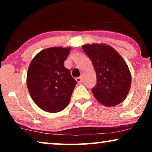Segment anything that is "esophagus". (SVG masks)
<instances>
[{
    "label": "esophagus",
    "mask_w": 152,
    "mask_h": 152,
    "mask_svg": "<svg viewBox=\"0 0 152 152\" xmlns=\"http://www.w3.org/2000/svg\"><path fill=\"white\" fill-rule=\"evenodd\" d=\"M75 80L77 81V82L79 83V84H81V83L82 82V80H82V77H76Z\"/></svg>",
    "instance_id": "1"
}]
</instances>
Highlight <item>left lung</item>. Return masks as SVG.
Segmentation results:
<instances>
[{
  "label": "left lung",
  "mask_w": 152,
  "mask_h": 152,
  "mask_svg": "<svg viewBox=\"0 0 152 152\" xmlns=\"http://www.w3.org/2000/svg\"><path fill=\"white\" fill-rule=\"evenodd\" d=\"M83 50L92 61L97 84L92 89L95 99L106 107H114L127 96L132 75L127 64L111 45L105 43L85 44Z\"/></svg>",
  "instance_id": "1"
}]
</instances>
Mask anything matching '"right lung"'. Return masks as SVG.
Here are the masks:
<instances>
[{"label":"right lung","instance_id":"right-lung-1","mask_svg":"<svg viewBox=\"0 0 152 152\" xmlns=\"http://www.w3.org/2000/svg\"><path fill=\"white\" fill-rule=\"evenodd\" d=\"M70 47H52L37 53L29 66L27 86L34 103L43 111L57 113L69 103L77 82L64 61Z\"/></svg>","mask_w":152,"mask_h":152}]
</instances>
